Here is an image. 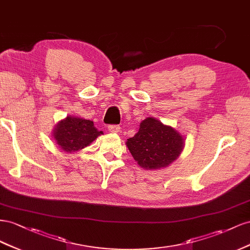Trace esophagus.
Wrapping results in <instances>:
<instances>
[{"label": "esophagus", "instance_id": "obj_1", "mask_svg": "<svg viewBox=\"0 0 250 250\" xmlns=\"http://www.w3.org/2000/svg\"><path fill=\"white\" fill-rule=\"evenodd\" d=\"M108 130L112 133H118L119 130H120V126L117 125H110L108 126Z\"/></svg>", "mask_w": 250, "mask_h": 250}]
</instances>
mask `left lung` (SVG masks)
Masks as SVG:
<instances>
[{
	"label": "left lung",
	"mask_w": 250,
	"mask_h": 250,
	"mask_svg": "<svg viewBox=\"0 0 250 250\" xmlns=\"http://www.w3.org/2000/svg\"><path fill=\"white\" fill-rule=\"evenodd\" d=\"M183 146L179 133L152 117L142 121L139 131L126 141L135 161L146 169L167 167L177 159Z\"/></svg>",
	"instance_id": "obj_1"
}]
</instances>
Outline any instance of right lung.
<instances>
[{
  "label": "right lung",
  "mask_w": 250,
  "mask_h": 250,
  "mask_svg": "<svg viewBox=\"0 0 250 250\" xmlns=\"http://www.w3.org/2000/svg\"><path fill=\"white\" fill-rule=\"evenodd\" d=\"M102 133L93 121L69 116L56 126L53 136L63 151L75 152L87 146Z\"/></svg>",
  "instance_id": "add662e5"
}]
</instances>
